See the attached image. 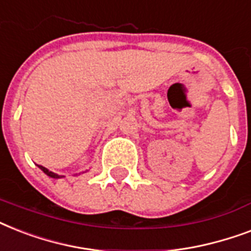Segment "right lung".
<instances>
[{"mask_svg":"<svg viewBox=\"0 0 251 251\" xmlns=\"http://www.w3.org/2000/svg\"><path fill=\"white\" fill-rule=\"evenodd\" d=\"M39 168H40L41 171L44 172L45 175H48L49 177H52V178H60V177H62V176H58V175H56V173H53V172L48 171V169H47V168L43 167V165H39Z\"/></svg>","mask_w":251,"mask_h":251,"instance_id":"1","label":"right lung"}]
</instances>
